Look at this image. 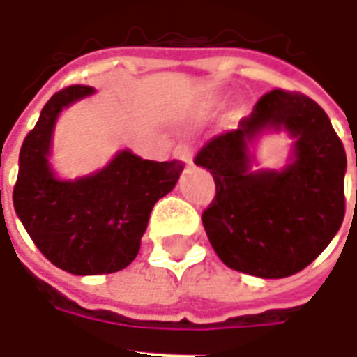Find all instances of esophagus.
I'll return each instance as SVG.
<instances>
[{
  "label": "esophagus",
  "mask_w": 357,
  "mask_h": 357,
  "mask_svg": "<svg viewBox=\"0 0 357 357\" xmlns=\"http://www.w3.org/2000/svg\"><path fill=\"white\" fill-rule=\"evenodd\" d=\"M176 156L179 160H183L185 164L193 162V153H191V147L189 145H178L176 147Z\"/></svg>",
  "instance_id": "34e87169"
}]
</instances>
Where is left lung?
Here are the masks:
<instances>
[{
	"mask_svg": "<svg viewBox=\"0 0 357 357\" xmlns=\"http://www.w3.org/2000/svg\"><path fill=\"white\" fill-rule=\"evenodd\" d=\"M264 129H284L295 139L293 162L281 172L252 170L250 143ZM195 164L216 183L202 225L227 268L264 279L294 275L342 225L344 147L325 110L306 95L266 93L237 130L210 139Z\"/></svg>",
	"mask_w": 357,
	"mask_h": 357,
	"instance_id": "1",
	"label": "left lung"
}]
</instances>
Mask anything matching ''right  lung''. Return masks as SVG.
Returning <instances> with one entry per match:
<instances>
[{"label":"right lung","instance_id":"add662e5","mask_svg":"<svg viewBox=\"0 0 357 357\" xmlns=\"http://www.w3.org/2000/svg\"><path fill=\"white\" fill-rule=\"evenodd\" d=\"M91 93V86H68L45 102L20 147L13 189L17 216L36 247L74 275L114 273L130 266L155 202L170 193L183 170L179 160L155 162L120 151L91 176L59 179L47 160L57 116Z\"/></svg>","mask_w":357,"mask_h":357}]
</instances>
